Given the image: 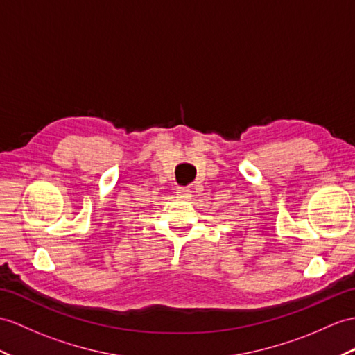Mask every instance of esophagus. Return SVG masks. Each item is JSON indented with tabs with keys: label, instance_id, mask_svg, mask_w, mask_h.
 <instances>
[{
	"label": "esophagus",
	"instance_id": "esophagus-1",
	"mask_svg": "<svg viewBox=\"0 0 355 355\" xmlns=\"http://www.w3.org/2000/svg\"><path fill=\"white\" fill-rule=\"evenodd\" d=\"M176 193H178V197L179 198H189L191 197V189H188V188H182V187H179L178 189H176Z\"/></svg>",
	"mask_w": 355,
	"mask_h": 355
}]
</instances>
